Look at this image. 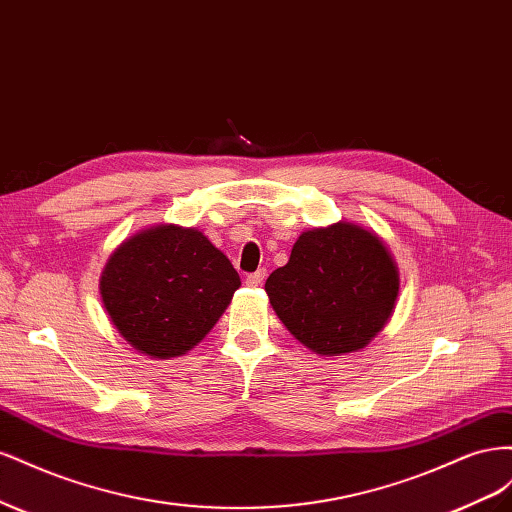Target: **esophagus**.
Returning <instances> with one entry per match:
<instances>
[{"instance_id":"esophagus-1","label":"esophagus","mask_w":512,"mask_h":512,"mask_svg":"<svg viewBox=\"0 0 512 512\" xmlns=\"http://www.w3.org/2000/svg\"><path fill=\"white\" fill-rule=\"evenodd\" d=\"M265 277H267V269H258V271H254V273H250V275L245 277V284L256 288V286H260L262 282H265Z\"/></svg>"}]
</instances>
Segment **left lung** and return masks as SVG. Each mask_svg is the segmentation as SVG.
Segmentation results:
<instances>
[{
    "instance_id": "1",
    "label": "left lung",
    "mask_w": 512,
    "mask_h": 512,
    "mask_svg": "<svg viewBox=\"0 0 512 512\" xmlns=\"http://www.w3.org/2000/svg\"><path fill=\"white\" fill-rule=\"evenodd\" d=\"M284 327L316 354L361 350L389 320L399 273L386 245L361 226L307 230L265 284Z\"/></svg>"
}]
</instances>
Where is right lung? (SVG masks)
Instances as JSON below:
<instances>
[{
	"label": "right lung",
	"mask_w": 512,
	"mask_h": 512,
	"mask_svg": "<svg viewBox=\"0 0 512 512\" xmlns=\"http://www.w3.org/2000/svg\"><path fill=\"white\" fill-rule=\"evenodd\" d=\"M239 286V273L203 232L168 224L123 241L106 262L100 292L136 350L170 359L213 329Z\"/></svg>",
	"instance_id": "add662e5"
}]
</instances>
